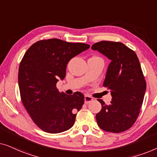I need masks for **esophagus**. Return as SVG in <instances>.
<instances>
[{
  "label": "esophagus",
  "instance_id": "1",
  "mask_svg": "<svg viewBox=\"0 0 157 157\" xmlns=\"http://www.w3.org/2000/svg\"><path fill=\"white\" fill-rule=\"evenodd\" d=\"M93 98L91 97V96H90L89 95H86L84 96V101H85V104H89L90 102L93 101Z\"/></svg>",
  "mask_w": 157,
  "mask_h": 157
}]
</instances>
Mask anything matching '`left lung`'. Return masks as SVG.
Listing matches in <instances>:
<instances>
[{
    "mask_svg": "<svg viewBox=\"0 0 157 157\" xmlns=\"http://www.w3.org/2000/svg\"><path fill=\"white\" fill-rule=\"evenodd\" d=\"M93 50L111 60L104 86L111 91V104H101L96 115L99 127L106 132L120 133L134 125L140 112L147 83L136 53L121 42L103 40L94 44Z\"/></svg>",
    "mask_w": 157,
    "mask_h": 157,
    "instance_id": "left-lung-1",
    "label": "left lung"
}]
</instances>
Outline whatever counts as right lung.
<instances>
[{
  "label": "right lung",
  "instance_id": "1",
  "mask_svg": "<svg viewBox=\"0 0 157 157\" xmlns=\"http://www.w3.org/2000/svg\"><path fill=\"white\" fill-rule=\"evenodd\" d=\"M90 47L58 38L40 40L28 49L18 69V85L22 103L34 123L50 134L67 131L74 126L84 96L60 93L59 79L66 76L68 61Z\"/></svg>",
  "mask_w": 157,
  "mask_h": 157
}]
</instances>
